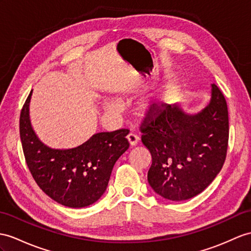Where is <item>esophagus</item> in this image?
<instances>
[{
    "instance_id": "1",
    "label": "esophagus",
    "mask_w": 251,
    "mask_h": 251,
    "mask_svg": "<svg viewBox=\"0 0 251 251\" xmlns=\"http://www.w3.org/2000/svg\"><path fill=\"white\" fill-rule=\"evenodd\" d=\"M127 140H129V144H130V146H131V147H134V146H136V145H137L138 140H139V137L136 135V134L130 133L129 135H127Z\"/></svg>"
}]
</instances>
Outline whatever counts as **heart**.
<instances>
[{
    "label": "heart",
    "mask_w": 251,
    "mask_h": 251,
    "mask_svg": "<svg viewBox=\"0 0 251 251\" xmlns=\"http://www.w3.org/2000/svg\"><path fill=\"white\" fill-rule=\"evenodd\" d=\"M175 88V85L173 83H170L168 85L165 86L163 93L161 95V101L163 102H168L170 98H172V94L174 91ZM119 103L115 100H106L104 103V107L105 109L109 112H114L116 109L119 108ZM158 104H155L153 102H145L144 104L142 105V111L146 114H151V113H154L156 112V109H158Z\"/></svg>",
    "instance_id": "b5f03b06"
}]
</instances>
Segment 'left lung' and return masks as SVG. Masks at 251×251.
<instances>
[{"instance_id":"obj_1","label":"left lung","mask_w":251,"mask_h":251,"mask_svg":"<svg viewBox=\"0 0 251 251\" xmlns=\"http://www.w3.org/2000/svg\"><path fill=\"white\" fill-rule=\"evenodd\" d=\"M152 164L148 182L165 199L182 201L203 192L221 172L229 139L228 107L212 84L210 103L197 114L162 103L140 126Z\"/></svg>"}]
</instances>
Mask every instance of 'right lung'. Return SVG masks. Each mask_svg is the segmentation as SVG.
<instances>
[{
    "label": "right lung",
    "instance_id": "1",
    "mask_svg": "<svg viewBox=\"0 0 251 251\" xmlns=\"http://www.w3.org/2000/svg\"><path fill=\"white\" fill-rule=\"evenodd\" d=\"M32 91L20 114V138L34 180L49 197L65 206L78 209L95 203L106 191L115 163L129 148L130 131L97 133L71 149L50 148L30 125Z\"/></svg>",
    "mask_w": 251,
    "mask_h": 251
}]
</instances>
